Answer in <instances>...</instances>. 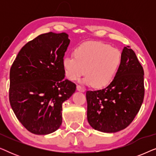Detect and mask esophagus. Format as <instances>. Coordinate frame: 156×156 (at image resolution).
Segmentation results:
<instances>
[{"instance_id":"obj_1","label":"esophagus","mask_w":156,"mask_h":156,"mask_svg":"<svg viewBox=\"0 0 156 156\" xmlns=\"http://www.w3.org/2000/svg\"><path fill=\"white\" fill-rule=\"evenodd\" d=\"M76 89H77L79 91H81V92H84L85 91L84 88H83V87H81L80 85H76Z\"/></svg>"}]
</instances>
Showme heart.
Instances as JSON below:
<instances>
[{"label":"heart","instance_id":"heart-1","mask_svg":"<svg viewBox=\"0 0 156 156\" xmlns=\"http://www.w3.org/2000/svg\"><path fill=\"white\" fill-rule=\"evenodd\" d=\"M74 55L66 56L62 60L66 77L74 81L85 73L83 83L96 88L106 87L112 82L121 59L119 50L99 42L81 44L74 49Z\"/></svg>","mask_w":156,"mask_h":156}]
</instances>
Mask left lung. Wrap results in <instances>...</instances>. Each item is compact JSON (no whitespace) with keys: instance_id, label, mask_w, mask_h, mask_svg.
Listing matches in <instances>:
<instances>
[{"instance_id":"1","label":"left lung","mask_w":156,"mask_h":156,"mask_svg":"<svg viewBox=\"0 0 156 156\" xmlns=\"http://www.w3.org/2000/svg\"><path fill=\"white\" fill-rule=\"evenodd\" d=\"M144 72L134 51L124 47L121 64L106 88L87 91V120L104 133L124 129L139 112L144 98Z\"/></svg>"}]
</instances>
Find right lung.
<instances>
[{
  "label": "right lung",
  "mask_w": 156,
  "mask_h": 156,
  "mask_svg": "<svg viewBox=\"0 0 156 156\" xmlns=\"http://www.w3.org/2000/svg\"><path fill=\"white\" fill-rule=\"evenodd\" d=\"M67 33L42 34L18 52L10 71V104L23 126L37 135L53 133L62 122V103L76 90L65 80Z\"/></svg>",
  "instance_id": "obj_1"
}]
</instances>
